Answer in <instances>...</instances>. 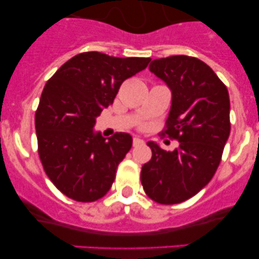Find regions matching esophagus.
I'll return each mask as SVG.
<instances>
[{
	"label": "esophagus",
	"mask_w": 259,
	"mask_h": 259,
	"mask_svg": "<svg viewBox=\"0 0 259 259\" xmlns=\"http://www.w3.org/2000/svg\"><path fill=\"white\" fill-rule=\"evenodd\" d=\"M143 144H144V141H143V139H141V138L135 137L134 139H133V146H134V147L143 146Z\"/></svg>",
	"instance_id": "34e87169"
}]
</instances>
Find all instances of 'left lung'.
I'll return each mask as SVG.
<instances>
[{
  "mask_svg": "<svg viewBox=\"0 0 259 259\" xmlns=\"http://www.w3.org/2000/svg\"><path fill=\"white\" fill-rule=\"evenodd\" d=\"M149 71L171 91L165 133L178 139L172 152L154 142L147 146L152 158L142 167L146 194L161 204L189 199L213 178L230 135L228 88L213 70L195 57L171 56L153 60Z\"/></svg>",
  "mask_w": 259,
  "mask_h": 259,
  "instance_id": "1",
  "label": "left lung"
}]
</instances>
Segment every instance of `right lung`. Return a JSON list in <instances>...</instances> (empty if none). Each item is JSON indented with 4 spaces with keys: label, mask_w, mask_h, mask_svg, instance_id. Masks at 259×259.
<instances>
[{
    "label": "right lung",
    "mask_w": 259,
    "mask_h": 259,
    "mask_svg": "<svg viewBox=\"0 0 259 259\" xmlns=\"http://www.w3.org/2000/svg\"><path fill=\"white\" fill-rule=\"evenodd\" d=\"M148 57L79 53L47 81L35 112L38 153L55 187L78 202H94L110 190L132 135L103 138L96 118L112 105L122 81L147 67Z\"/></svg>",
    "instance_id": "obj_1"
}]
</instances>
